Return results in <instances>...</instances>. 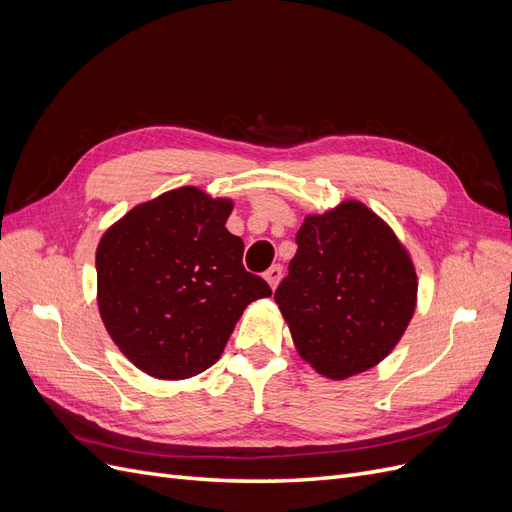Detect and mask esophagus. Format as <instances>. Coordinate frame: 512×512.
I'll return each instance as SVG.
<instances>
[{
  "label": "esophagus",
  "instance_id": "obj_1",
  "mask_svg": "<svg viewBox=\"0 0 512 512\" xmlns=\"http://www.w3.org/2000/svg\"><path fill=\"white\" fill-rule=\"evenodd\" d=\"M282 275H284L282 265H273V267L265 273V280H267V282H269V286L275 290V288H277V284H280V280H282Z\"/></svg>",
  "mask_w": 512,
  "mask_h": 512
}]
</instances>
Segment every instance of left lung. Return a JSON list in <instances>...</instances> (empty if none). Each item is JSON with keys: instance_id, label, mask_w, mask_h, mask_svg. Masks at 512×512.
Returning a JSON list of instances; mask_svg holds the SVG:
<instances>
[{"instance_id": "1", "label": "left lung", "mask_w": 512, "mask_h": 512, "mask_svg": "<svg viewBox=\"0 0 512 512\" xmlns=\"http://www.w3.org/2000/svg\"><path fill=\"white\" fill-rule=\"evenodd\" d=\"M297 245L275 303L299 354L331 380L374 367L414 314L416 273L404 245L356 200L307 215Z\"/></svg>"}]
</instances>
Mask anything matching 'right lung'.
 I'll use <instances>...</instances> for the list:
<instances>
[{
	"mask_svg": "<svg viewBox=\"0 0 512 512\" xmlns=\"http://www.w3.org/2000/svg\"><path fill=\"white\" fill-rule=\"evenodd\" d=\"M232 203L179 188L134 207L98 245L106 331L145 374L192 378L220 359L243 309L271 297L226 230Z\"/></svg>",
	"mask_w": 512,
	"mask_h": 512,
	"instance_id": "obj_1",
	"label": "right lung"
}]
</instances>
